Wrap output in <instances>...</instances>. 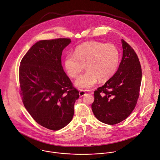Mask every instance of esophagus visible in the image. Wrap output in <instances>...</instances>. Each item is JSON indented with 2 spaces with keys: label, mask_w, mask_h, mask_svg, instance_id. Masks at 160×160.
<instances>
[{
  "label": "esophagus",
  "mask_w": 160,
  "mask_h": 160,
  "mask_svg": "<svg viewBox=\"0 0 160 160\" xmlns=\"http://www.w3.org/2000/svg\"><path fill=\"white\" fill-rule=\"evenodd\" d=\"M85 94H86V92L84 91V90H80V91L79 92V95H80V97H83V96L85 95Z\"/></svg>",
  "instance_id": "34e87169"
}]
</instances>
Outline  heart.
<instances>
[{
	"mask_svg": "<svg viewBox=\"0 0 160 160\" xmlns=\"http://www.w3.org/2000/svg\"><path fill=\"white\" fill-rule=\"evenodd\" d=\"M73 55L64 59V68L72 78H77L85 68L87 71L75 82V85L87 90L99 80L101 82L110 80L116 73L120 62L118 48L112 44L98 41H87L75 49Z\"/></svg>",
	"mask_w": 160,
	"mask_h": 160,
	"instance_id": "1",
	"label": "heart"
}]
</instances>
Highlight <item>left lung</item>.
Here are the masks:
<instances>
[{"label": "left lung", "mask_w": 160, "mask_h": 160, "mask_svg": "<svg viewBox=\"0 0 160 160\" xmlns=\"http://www.w3.org/2000/svg\"><path fill=\"white\" fill-rule=\"evenodd\" d=\"M123 53L116 74L94 92L92 109L96 118L109 125L126 119L136 105L142 78L138 57L134 49L121 39Z\"/></svg>", "instance_id": "1"}]
</instances>
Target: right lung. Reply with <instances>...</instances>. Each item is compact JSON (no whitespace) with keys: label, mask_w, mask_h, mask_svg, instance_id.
<instances>
[{"label":"right lung","mask_w":160,"mask_h":160,"mask_svg":"<svg viewBox=\"0 0 160 160\" xmlns=\"http://www.w3.org/2000/svg\"><path fill=\"white\" fill-rule=\"evenodd\" d=\"M70 39L36 42L21 62V95L26 110L41 126L57 131L73 119L74 104L79 98L62 66L63 50Z\"/></svg>","instance_id":"right-lung-1"}]
</instances>
